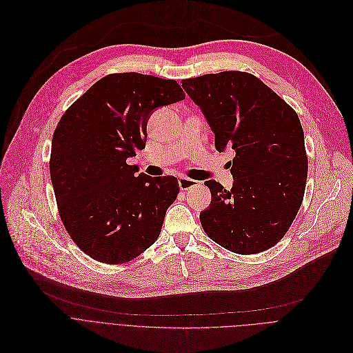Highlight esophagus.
Wrapping results in <instances>:
<instances>
[{
    "mask_svg": "<svg viewBox=\"0 0 353 353\" xmlns=\"http://www.w3.org/2000/svg\"><path fill=\"white\" fill-rule=\"evenodd\" d=\"M178 183H179V188H181L182 190H188V189H190V188L197 186L199 182L194 181V179H190V178H188V176H179Z\"/></svg>",
    "mask_w": 353,
    "mask_h": 353,
    "instance_id": "esophagus-1",
    "label": "esophagus"
}]
</instances>
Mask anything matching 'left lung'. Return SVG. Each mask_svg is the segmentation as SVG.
<instances>
[{
	"mask_svg": "<svg viewBox=\"0 0 353 353\" xmlns=\"http://www.w3.org/2000/svg\"><path fill=\"white\" fill-rule=\"evenodd\" d=\"M183 90L214 133L228 161L231 190L208 179L210 205L200 213L205 234L238 254H254L281 241L301 208L307 157L298 114L256 77L225 70L183 79Z\"/></svg>",
	"mask_w": 353,
	"mask_h": 353,
	"instance_id": "1",
	"label": "left lung"
}]
</instances>
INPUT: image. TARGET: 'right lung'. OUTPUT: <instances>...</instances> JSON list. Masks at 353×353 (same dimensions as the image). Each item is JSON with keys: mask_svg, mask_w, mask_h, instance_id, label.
<instances>
[{"mask_svg": "<svg viewBox=\"0 0 353 353\" xmlns=\"http://www.w3.org/2000/svg\"><path fill=\"white\" fill-rule=\"evenodd\" d=\"M183 99L172 79L112 74L58 122L50 175L59 216L70 238L94 260L128 263L157 241L179 192L178 179L137 175V165L126 160L146 148L152 114Z\"/></svg>", "mask_w": 353, "mask_h": 353, "instance_id": "obj_1", "label": "right lung"}]
</instances>
